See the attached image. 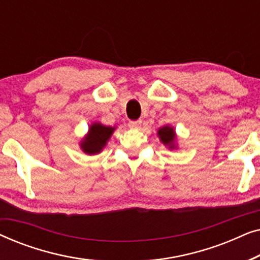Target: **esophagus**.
<instances>
[{"label":"esophagus","mask_w":260,"mask_h":260,"mask_svg":"<svg viewBox=\"0 0 260 260\" xmlns=\"http://www.w3.org/2000/svg\"><path fill=\"white\" fill-rule=\"evenodd\" d=\"M142 124V120H130L129 122V126L131 127V129H138V127L141 126Z\"/></svg>","instance_id":"34e87169"}]
</instances>
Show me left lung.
I'll list each match as a JSON object with an SVG mask.
<instances>
[{"instance_id": "8db88e82", "label": "left lung", "mask_w": 260, "mask_h": 260, "mask_svg": "<svg viewBox=\"0 0 260 260\" xmlns=\"http://www.w3.org/2000/svg\"><path fill=\"white\" fill-rule=\"evenodd\" d=\"M157 135L159 137V140L166 147H168L169 149H175V140H176V135H175V130L173 129L172 126L166 125L159 127L157 131Z\"/></svg>"}]
</instances>
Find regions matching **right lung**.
Returning <instances> with one entry per match:
<instances>
[{
    "label": "right lung",
    "mask_w": 260,
    "mask_h": 260,
    "mask_svg": "<svg viewBox=\"0 0 260 260\" xmlns=\"http://www.w3.org/2000/svg\"><path fill=\"white\" fill-rule=\"evenodd\" d=\"M115 129V126H106L97 122L93 123L88 129V134L81 141L80 148L87 155L98 154L108 143Z\"/></svg>",
    "instance_id": "1"
}]
</instances>
